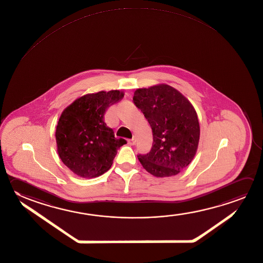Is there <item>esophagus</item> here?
Returning a JSON list of instances; mask_svg holds the SVG:
<instances>
[{"label":"esophagus","instance_id":"esophagus-1","mask_svg":"<svg viewBox=\"0 0 263 263\" xmlns=\"http://www.w3.org/2000/svg\"><path fill=\"white\" fill-rule=\"evenodd\" d=\"M135 138L129 139V141H128V143H129V145H134L135 144Z\"/></svg>","mask_w":263,"mask_h":263}]
</instances>
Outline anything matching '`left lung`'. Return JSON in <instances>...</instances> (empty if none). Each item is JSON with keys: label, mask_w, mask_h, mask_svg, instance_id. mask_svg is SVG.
Instances as JSON below:
<instances>
[{"label": "left lung", "mask_w": 263, "mask_h": 263, "mask_svg": "<svg viewBox=\"0 0 263 263\" xmlns=\"http://www.w3.org/2000/svg\"><path fill=\"white\" fill-rule=\"evenodd\" d=\"M133 100L153 133L151 151L139 155V161L153 176L177 175L191 163L198 147L200 127L195 107L164 83L137 89Z\"/></svg>", "instance_id": "8db88e82"}]
</instances>
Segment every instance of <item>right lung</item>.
I'll return each instance as SVG.
<instances>
[{"label":"right lung","mask_w":263,"mask_h":263,"mask_svg":"<svg viewBox=\"0 0 263 263\" xmlns=\"http://www.w3.org/2000/svg\"><path fill=\"white\" fill-rule=\"evenodd\" d=\"M124 91H101L79 97L58 120L55 140L62 162L81 178H95L109 170L117 150L127 143L115 138L104 120L106 109L120 102Z\"/></svg>","instance_id":"1"}]
</instances>
